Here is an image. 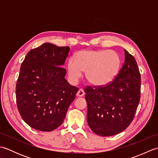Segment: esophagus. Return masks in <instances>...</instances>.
I'll list each match as a JSON object with an SVG mask.
<instances>
[{"label":"esophagus","mask_w":158,"mask_h":158,"mask_svg":"<svg viewBox=\"0 0 158 158\" xmlns=\"http://www.w3.org/2000/svg\"><path fill=\"white\" fill-rule=\"evenodd\" d=\"M85 94V92L84 91H83V89H79V91L77 92V96H79V97H81V96H83Z\"/></svg>","instance_id":"esophagus-1"}]
</instances>
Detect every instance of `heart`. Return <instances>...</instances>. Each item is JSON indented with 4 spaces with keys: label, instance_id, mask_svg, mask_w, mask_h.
Returning a JSON list of instances; mask_svg holds the SVG:
<instances>
[{
    "label": "heart",
    "instance_id": "heart-1",
    "mask_svg": "<svg viewBox=\"0 0 158 158\" xmlns=\"http://www.w3.org/2000/svg\"><path fill=\"white\" fill-rule=\"evenodd\" d=\"M121 66L119 56L113 50L84 49L76 53L75 60L67 63L70 81L76 83L85 72V78L90 84L103 87L109 84L118 73Z\"/></svg>",
    "mask_w": 158,
    "mask_h": 158
}]
</instances>
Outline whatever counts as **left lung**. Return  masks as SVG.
<instances>
[{
  "mask_svg": "<svg viewBox=\"0 0 158 158\" xmlns=\"http://www.w3.org/2000/svg\"><path fill=\"white\" fill-rule=\"evenodd\" d=\"M125 61L109 84L87 86V121L96 135L110 136L122 132L132 122L140 96V74L135 58L124 49Z\"/></svg>",
  "mask_w": 158,
  "mask_h": 158,
  "instance_id": "left-lung-1",
  "label": "left lung"
}]
</instances>
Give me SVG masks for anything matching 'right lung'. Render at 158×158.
<instances>
[{
  "instance_id": "1",
  "label": "right lung",
  "mask_w": 158,
  "mask_h": 158,
  "mask_svg": "<svg viewBox=\"0 0 158 158\" xmlns=\"http://www.w3.org/2000/svg\"><path fill=\"white\" fill-rule=\"evenodd\" d=\"M69 47L43 43L31 49L22 63L16 84V102L23 120L35 130L50 132L65 118L79 89L65 79L62 67Z\"/></svg>"
}]
</instances>
